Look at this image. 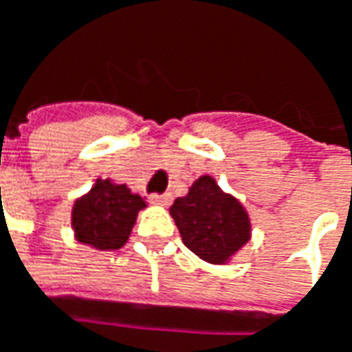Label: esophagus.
Here are the masks:
<instances>
[{
    "instance_id": "34e87169",
    "label": "esophagus",
    "mask_w": 352,
    "mask_h": 352,
    "mask_svg": "<svg viewBox=\"0 0 352 352\" xmlns=\"http://www.w3.org/2000/svg\"><path fill=\"white\" fill-rule=\"evenodd\" d=\"M153 205H161V206H167L171 205V201H173V197L169 195V192H155V195H151V199H149Z\"/></svg>"
}]
</instances>
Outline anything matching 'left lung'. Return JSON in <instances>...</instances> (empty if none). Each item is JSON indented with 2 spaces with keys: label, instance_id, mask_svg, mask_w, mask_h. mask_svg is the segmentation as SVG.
Returning a JSON list of instances; mask_svg holds the SVG:
<instances>
[{
  "label": "left lung",
  "instance_id": "obj_1",
  "mask_svg": "<svg viewBox=\"0 0 352 352\" xmlns=\"http://www.w3.org/2000/svg\"><path fill=\"white\" fill-rule=\"evenodd\" d=\"M183 244L210 264H224L250 238V221L234 197L219 189L212 177H199L187 197L169 208Z\"/></svg>",
  "mask_w": 352,
  "mask_h": 352
}]
</instances>
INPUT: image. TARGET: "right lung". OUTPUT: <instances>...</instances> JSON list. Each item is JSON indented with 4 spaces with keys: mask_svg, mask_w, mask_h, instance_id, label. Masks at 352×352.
Masks as SVG:
<instances>
[{
    "mask_svg": "<svg viewBox=\"0 0 352 352\" xmlns=\"http://www.w3.org/2000/svg\"><path fill=\"white\" fill-rule=\"evenodd\" d=\"M146 201L126 185H114L110 179H98L88 195L72 208V228L78 242L98 250H116L126 244L138 212Z\"/></svg>",
    "mask_w": 352,
    "mask_h": 352,
    "instance_id": "1",
    "label": "right lung"
}]
</instances>
